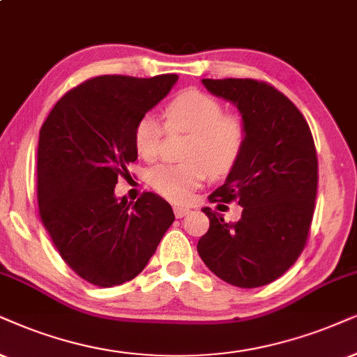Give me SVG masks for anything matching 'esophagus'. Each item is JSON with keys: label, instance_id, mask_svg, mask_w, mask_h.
Segmentation results:
<instances>
[{"label": "esophagus", "instance_id": "34e87169", "mask_svg": "<svg viewBox=\"0 0 357 357\" xmlns=\"http://www.w3.org/2000/svg\"><path fill=\"white\" fill-rule=\"evenodd\" d=\"M189 212V207H184V206H174V215L178 219H181V218H184V215H186Z\"/></svg>", "mask_w": 357, "mask_h": 357}]
</instances>
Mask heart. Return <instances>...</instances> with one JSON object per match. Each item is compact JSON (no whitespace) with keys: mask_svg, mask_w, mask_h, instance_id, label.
Wrapping results in <instances>:
<instances>
[{"mask_svg":"<svg viewBox=\"0 0 357 357\" xmlns=\"http://www.w3.org/2000/svg\"><path fill=\"white\" fill-rule=\"evenodd\" d=\"M168 132H188L181 148L183 161L158 163L146 171V183L169 201H184L204 181L207 173L222 176L241 160L247 143V125L241 115L224 114L218 98L188 89L163 108ZM163 126L151 114L142 115L133 126V146L138 156L151 160L160 148Z\"/></svg>","mask_w":357,"mask_h":357,"instance_id":"obj_1","label":"heart"}]
</instances>
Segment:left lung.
<instances>
[{"label": "left lung", "instance_id": "1", "mask_svg": "<svg viewBox=\"0 0 357 357\" xmlns=\"http://www.w3.org/2000/svg\"><path fill=\"white\" fill-rule=\"evenodd\" d=\"M214 96L236 103L247 125L238 163L212 202H238L227 224L204 207L209 231L197 242L207 268L224 282L257 288L282 277L303 252L318 191V158L301 112L273 85L255 79H202Z\"/></svg>", "mask_w": 357, "mask_h": 357}]
</instances>
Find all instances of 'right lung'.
<instances>
[{"label":"right lung","mask_w":357,"mask_h":357,"mask_svg":"<svg viewBox=\"0 0 357 357\" xmlns=\"http://www.w3.org/2000/svg\"><path fill=\"white\" fill-rule=\"evenodd\" d=\"M176 80V74L98 75L69 90L40 126V220L62 260L92 285L133 280L173 224V209L158 194L143 192L133 204L114 191L138 158L135 121Z\"/></svg>","instance_id":"add662e5"}]
</instances>
